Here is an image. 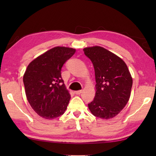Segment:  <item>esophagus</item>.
Here are the masks:
<instances>
[{
	"label": "esophagus",
	"mask_w": 156,
	"mask_h": 156,
	"mask_svg": "<svg viewBox=\"0 0 156 156\" xmlns=\"http://www.w3.org/2000/svg\"><path fill=\"white\" fill-rule=\"evenodd\" d=\"M82 92V90H77V91H75L74 92V93L76 94H80Z\"/></svg>",
	"instance_id": "1"
}]
</instances>
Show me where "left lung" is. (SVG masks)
Returning <instances> with one entry per match:
<instances>
[{
  "label": "left lung",
  "mask_w": 156,
  "mask_h": 156,
  "mask_svg": "<svg viewBox=\"0 0 156 156\" xmlns=\"http://www.w3.org/2000/svg\"><path fill=\"white\" fill-rule=\"evenodd\" d=\"M84 54L93 64L96 94L88 105L95 117L112 119L127 105L130 98L133 79L121 58L100 46L86 48Z\"/></svg>",
  "instance_id": "1"
}]
</instances>
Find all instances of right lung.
<instances>
[{
    "label": "right lung",
    "mask_w": 156,
    "mask_h": 156,
    "mask_svg": "<svg viewBox=\"0 0 156 156\" xmlns=\"http://www.w3.org/2000/svg\"><path fill=\"white\" fill-rule=\"evenodd\" d=\"M76 49L55 47L33 60L23 76L27 101L37 114L46 119L64 113L70 95L62 78L61 69Z\"/></svg>",
    "instance_id": "right-lung-1"
}]
</instances>
